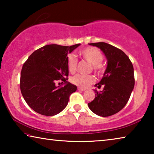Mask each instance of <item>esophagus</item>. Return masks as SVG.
Returning <instances> with one entry per match:
<instances>
[{
	"instance_id": "obj_1",
	"label": "esophagus",
	"mask_w": 154,
	"mask_h": 154,
	"mask_svg": "<svg viewBox=\"0 0 154 154\" xmlns=\"http://www.w3.org/2000/svg\"><path fill=\"white\" fill-rule=\"evenodd\" d=\"M77 89H78V90H79V91H82V92H83V91H85V90H86L85 88H80V87H78Z\"/></svg>"
}]
</instances>
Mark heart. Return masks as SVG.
<instances>
[{"label": "heart", "instance_id": "b5f03b06", "mask_svg": "<svg viewBox=\"0 0 154 154\" xmlns=\"http://www.w3.org/2000/svg\"><path fill=\"white\" fill-rule=\"evenodd\" d=\"M79 54L83 59L86 60L91 65L90 70L98 75H102L105 71V66L102 61L104 59L103 52L95 47H86L79 52ZM77 60L75 57L70 54L67 56L66 64L69 71L71 73L76 71L77 67ZM72 83L80 88H85L89 86L95 82V78L92 75H77L72 78Z\"/></svg>", "mask_w": 154, "mask_h": 154}]
</instances>
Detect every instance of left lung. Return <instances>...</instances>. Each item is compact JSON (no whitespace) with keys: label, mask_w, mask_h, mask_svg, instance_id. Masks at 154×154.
Here are the masks:
<instances>
[{"label":"left lung","mask_w":154,"mask_h":154,"mask_svg":"<svg viewBox=\"0 0 154 154\" xmlns=\"http://www.w3.org/2000/svg\"><path fill=\"white\" fill-rule=\"evenodd\" d=\"M89 45L100 48L107 59V67L103 79L96 87L95 98L88 103L91 111L99 116L108 117L118 113L128 101L134 86V68L124 52L110 44L99 42Z\"/></svg>","instance_id":"8db88e82"}]
</instances>
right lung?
<instances>
[{
    "instance_id": "add662e5",
    "label": "right lung",
    "mask_w": 154,
    "mask_h": 154,
    "mask_svg": "<svg viewBox=\"0 0 154 154\" xmlns=\"http://www.w3.org/2000/svg\"><path fill=\"white\" fill-rule=\"evenodd\" d=\"M80 45H48L36 50L23 64L20 90L30 107L43 116H53L66 107L77 86L67 82L68 53ZM61 79L63 86L55 83Z\"/></svg>"
}]
</instances>
